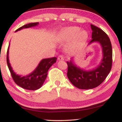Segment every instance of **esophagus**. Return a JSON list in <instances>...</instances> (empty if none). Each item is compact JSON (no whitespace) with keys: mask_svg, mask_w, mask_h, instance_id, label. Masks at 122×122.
I'll return each instance as SVG.
<instances>
[{"mask_svg":"<svg viewBox=\"0 0 122 122\" xmlns=\"http://www.w3.org/2000/svg\"><path fill=\"white\" fill-rule=\"evenodd\" d=\"M58 60H64V57H63L62 56H59L58 57Z\"/></svg>","mask_w":122,"mask_h":122,"instance_id":"esophagus-1","label":"esophagus"}]
</instances>
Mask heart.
I'll use <instances>...</instances> for the list:
<instances>
[{
	"instance_id": "obj_1",
	"label": "heart",
	"mask_w": 122,
	"mask_h": 122,
	"mask_svg": "<svg viewBox=\"0 0 122 122\" xmlns=\"http://www.w3.org/2000/svg\"><path fill=\"white\" fill-rule=\"evenodd\" d=\"M81 30L79 27H69L63 29L59 32L56 37L58 42H68L71 41L67 45L66 50L72 51L80 43H83L88 38V34L85 30Z\"/></svg>"
}]
</instances>
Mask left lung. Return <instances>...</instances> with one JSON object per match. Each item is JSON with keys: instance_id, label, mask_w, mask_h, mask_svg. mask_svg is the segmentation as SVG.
<instances>
[{"instance_id": "obj_1", "label": "left lung", "mask_w": 122, "mask_h": 122, "mask_svg": "<svg viewBox=\"0 0 122 122\" xmlns=\"http://www.w3.org/2000/svg\"><path fill=\"white\" fill-rule=\"evenodd\" d=\"M91 27L92 39L88 45L94 42L100 45L103 54L100 62L95 68L87 71L76 65L73 57L66 62L67 76L69 81L76 87L81 89H93L101 84L108 75L112 67V50L110 38L100 28L93 25H91Z\"/></svg>"}]
</instances>
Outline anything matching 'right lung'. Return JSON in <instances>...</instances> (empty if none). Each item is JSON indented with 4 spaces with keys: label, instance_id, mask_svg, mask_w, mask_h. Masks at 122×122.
<instances>
[{
    "label": "right lung",
    "instance_id": "1",
    "mask_svg": "<svg viewBox=\"0 0 122 122\" xmlns=\"http://www.w3.org/2000/svg\"><path fill=\"white\" fill-rule=\"evenodd\" d=\"M39 25V22L30 23L25 25L17 29L15 31L22 30L23 29H27L32 27H35ZM10 46V44H9ZM9 46L8 47L7 53V63L8 69L10 71L11 75L15 83L20 87L27 89V90H37L42 86L43 82L46 79L47 72L51 65L56 62V57L52 58H44L42 59L39 63L37 67L31 73L27 76H22L15 73L12 70L9 61Z\"/></svg>",
    "mask_w": 122,
    "mask_h": 122
}]
</instances>
